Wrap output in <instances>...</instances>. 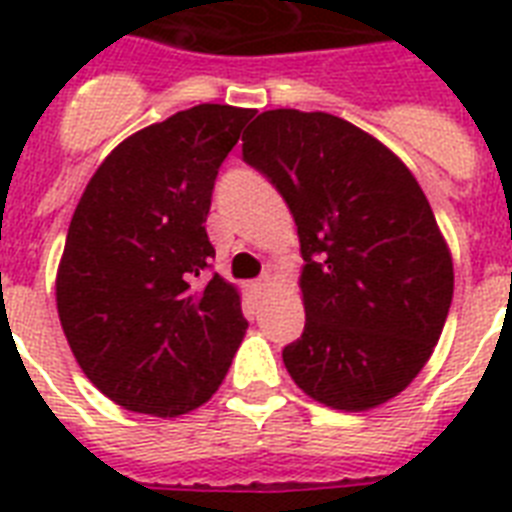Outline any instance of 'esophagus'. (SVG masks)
<instances>
[{
  "instance_id": "1",
  "label": "esophagus",
  "mask_w": 512,
  "mask_h": 512,
  "mask_svg": "<svg viewBox=\"0 0 512 512\" xmlns=\"http://www.w3.org/2000/svg\"><path fill=\"white\" fill-rule=\"evenodd\" d=\"M268 287H271V279H268V276H260V279L252 284V289H255V292H265Z\"/></svg>"
}]
</instances>
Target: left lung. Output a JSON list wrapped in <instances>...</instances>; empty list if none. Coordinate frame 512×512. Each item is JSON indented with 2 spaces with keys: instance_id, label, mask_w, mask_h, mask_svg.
Here are the masks:
<instances>
[{
  "instance_id": "1",
  "label": "left lung",
  "mask_w": 512,
  "mask_h": 512,
  "mask_svg": "<svg viewBox=\"0 0 512 512\" xmlns=\"http://www.w3.org/2000/svg\"><path fill=\"white\" fill-rule=\"evenodd\" d=\"M241 156L295 217L305 329L284 366L319 404L364 412L398 396L436 348L452 255L420 183L393 151L324 111L276 108Z\"/></svg>"
}]
</instances>
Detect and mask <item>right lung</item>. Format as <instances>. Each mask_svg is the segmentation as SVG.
Wrapping results in <instances>:
<instances>
[{"label":"right lung","instance_id":"add662e5","mask_svg":"<svg viewBox=\"0 0 512 512\" xmlns=\"http://www.w3.org/2000/svg\"><path fill=\"white\" fill-rule=\"evenodd\" d=\"M252 108L201 103L135 132L76 204L60 257V327L82 372L124 409L177 417L212 398L247 332L212 273L207 215Z\"/></svg>","mask_w":512,"mask_h":512}]
</instances>
